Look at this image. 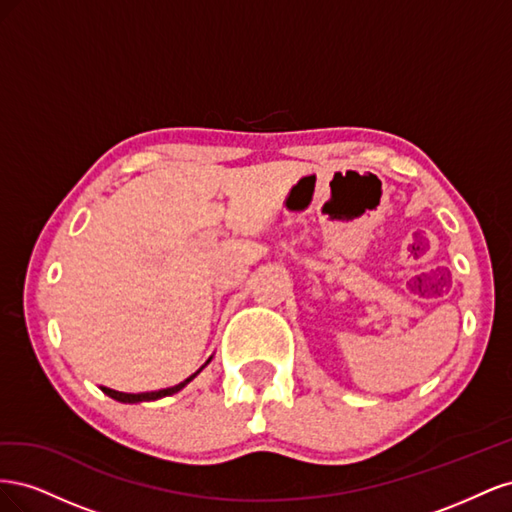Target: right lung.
<instances>
[{
  "label": "right lung",
  "mask_w": 512,
  "mask_h": 512,
  "mask_svg": "<svg viewBox=\"0 0 512 512\" xmlns=\"http://www.w3.org/2000/svg\"><path fill=\"white\" fill-rule=\"evenodd\" d=\"M203 369V367H200ZM200 369L196 371V374H192L188 380H183L181 384H177V386H170V389H162V391H153V393H119V391H113V389H106V386H102V391L108 395V397H113V399H117V401H123V404H136V401H153V399H160V397H166V395H173V393H177V391H181L185 384H188L190 380H194L198 374H200Z\"/></svg>",
  "instance_id": "right-lung-1"
}]
</instances>
